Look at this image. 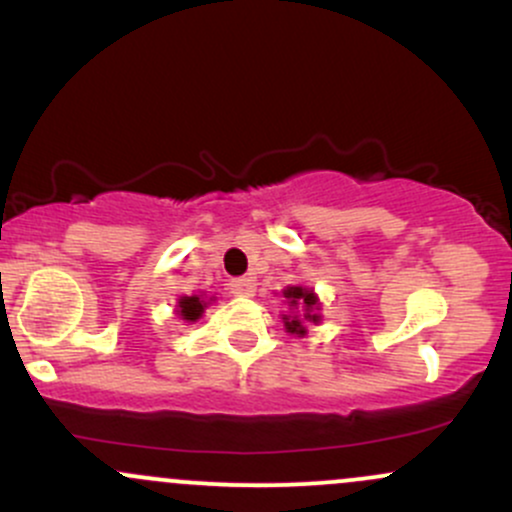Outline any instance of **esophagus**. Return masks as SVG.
<instances>
[{"mask_svg": "<svg viewBox=\"0 0 512 512\" xmlns=\"http://www.w3.org/2000/svg\"><path fill=\"white\" fill-rule=\"evenodd\" d=\"M228 286H231L233 296H240V298L255 296V291H257L255 276H240V279H233Z\"/></svg>", "mask_w": 512, "mask_h": 512, "instance_id": "1", "label": "esophagus"}]
</instances>
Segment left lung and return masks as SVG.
<instances>
[{
	"label": "left lung",
	"mask_w": 512,
	"mask_h": 512,
	"mask_svg": "<svg viewBox=\"0 0 512 512\" xmlns=\"http://www.w3.org/2000/svg\"><path fill=\"white\" fill-rule=\"evenodd\" d=\"M281 296H284V303L289 305V313L281 315L286 332L305 337V334H308V325H320L322 305L317 293L310 289V286H286V289L281 291Z\"/></svg>",
	"instance_id": "8db88e82"
}]
</instances>
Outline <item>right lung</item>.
<instances>
[{
	"label": "right lung",
	"mask_w": 512,
	"mask_h": 512,
	"mask_svg": "<svg viewBox=\"0 0 512 512\" xmlns=\"http://www.w3.org/2000/svg\"><path fill=\"white\" fill-rule=\"evenodd\" d=\"M211 301H216V298H207L204 293H199V296H180L178 305H175V315H180L185 322H197Z\"/></svg>",
	"instance_id": "right-lung-1"
}]
</instances>
